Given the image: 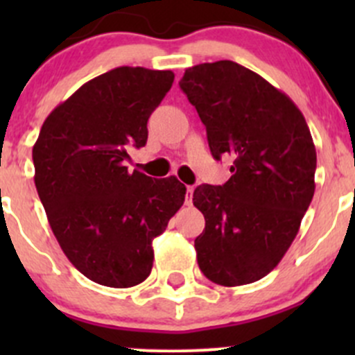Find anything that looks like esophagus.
I'll use <instances>...</instances> for the list:
<instances>
[{"instance_id": "obj_1", "label": "esophagus", "mask_w": 355, "mask_h": 355, "mask_svg": "<svg viewBox=\"0 0 355 355\" xmlns=\"http://www.w3.org/2000/svg\"><path fill=\"white\" fill-rule=\"evenodd\" d=\"M192 192H194V189L187 187V194H185V204H187V206L192 204Z\"/></svg>"}]
</instances>
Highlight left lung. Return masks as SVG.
<instances>
[{
  "instance_id": "left-lung-1",
  "label": "left lung",
  "mask_w": 355,
  "mask_h": 355,
  "mask_svg": "<svg viewBox=\"0 0 355 355\" xmlns=\"http://www.w3.org/2000/svg\"><path fill=\"white\" fill-rule=\"evenodd\" d=\"M180 89L206 125L211 155L235 159L227 184L194 191L206 220L198 264L223 287L252 284L278 266L313 200L309 127L285 92L230 60L187 68Z\"/></svg>"
}]
</instances>
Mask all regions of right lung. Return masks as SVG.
<instances>
[{
  "label": "right lung",
  "mask_w": 355,
  "mask_h": 355,
  "mask_svg": "<svg viewBox=\"0 0 355 355\" xmlns=\"http://www.w3.org/2000/svg\"><path fill=\"white\" fill-rule=\"evenodd\" d=\"M171 70L118 67L78 87L42 123L34 182L49 227L71 264L113 288L153 270V241L185 200L177 177L128 171V148L148 141V120L173 84Z\"/></svg>",
  "instance_id": "right-lung-1"
}]
</instances>
